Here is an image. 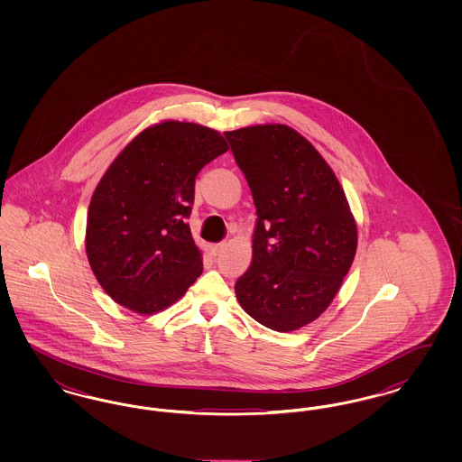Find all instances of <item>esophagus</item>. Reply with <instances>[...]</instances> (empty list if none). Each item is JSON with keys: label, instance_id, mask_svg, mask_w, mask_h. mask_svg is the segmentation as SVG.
I'll return each mask as SVG.
<instances>
[{"label": "esophagus", "instance_id": "1", "mask_svg": "<svg viewBox=\"0 0 462 462\" xmlns=\"http://www.w3.org/2000/svg\"><path fill=\"white\" fill-rule=\"evenodd\" d=\"M225 245H226L225 242H220V244H213V245L209 247V249H211V254H213V256H218V254H221V253H223Z\"/></svg>", "mask_w": 462, "mask_h": 462}]
</instances>
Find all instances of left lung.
I'll use <instances>...</instances> for the list:
<instances>
[{"mask_svg": "<svg viewBox=\"0 0 462 462\" xmlns=\"http://www.w3.org/2000/svg\"><path fill=\"white\" fill-rule=\"evenodd\" d=\"M223 134L258 217L237 300L268 329H300L329 307L355 258L356 225L345 190L317 149L286 125Z\"/></svg>", "mask_w": 462, "mask_h": 462, "instance_id": "1", "label": "left lung"}]
</instances>
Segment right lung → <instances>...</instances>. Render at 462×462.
Listing matches in <instances>:
<instances>
[{
  "label": "right lung",
  "instance_id": "1",
  "mask_svg": "<svg viewBox=\"0 0 462 462\" xmlns=\"http://www.w3.org/2000/svg\"><path fill=\"white\" fill-rule=\"evenodd\" d=\"M226 151L211 128L164 121L114 159L89 202L87 254L116 303L151 315L198 281L202 258L187 223L196 176Z\"/></svg>",
  "mask_w": 462,
  "mask_h": 462
}]
</instances>
